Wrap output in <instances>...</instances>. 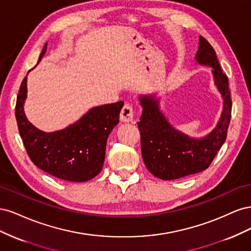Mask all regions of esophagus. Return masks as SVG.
I'll list each match as a JSON object with an SVG mask.
<instances>
[{"mask_svg": "<svg viewBox=\"0 0 251 251\" xmlns=\"http://www.w3.org/2000/svg\"><path fill=\"white\" fill-rule=\"evenodd\" d=\"M120 120L123 123H133L134 120V110L131 104L126 103L123 110L120 112Z\"/></svg>", "mask_w": 251, "mask_h": 251, "instance_id": "1", "label": "esophagus"}]
</instances>
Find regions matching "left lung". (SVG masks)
<instances>
[{"instance_id": "left-lung-1", "label": "left lung", "mask_w": 251, "mask_h": 251, "mask_svg": "<svg viewBox=\"0 0 251 251\" xmlns=\"http://www.w3.org/2000/svg\"><path fill=\"white\" fill-rule=\"evenodd\" d=\"M201 66L211 68L215 85L223 100V110L216 127L202 138H194L173 126L160 110L156 94L140 95L142 115L137 125L141 136V153L147 169L155 177L175 180L206 170L226 140L231 117L228 78L223 73L210 44L199 37L195 56Z\"/></svg>"}]
</instances>
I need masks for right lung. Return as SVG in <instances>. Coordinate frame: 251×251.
Masks as SVG:
<instances>
[{
	"label": "right lung",
	"mask_w": 251,
	"mask_h": 251,
	"mask_svg": "<svg viewBox=\"0 0 251 251\" xmlns=\"http://www.w3.org/2000/svg\"><path fill=\"white\" fill-rule=\"evenodd\" d=\"M46 50L47 43L39 63ZM26 98L27 76L19 90L16 118L31 161L42 171L62 180L86 182L97 176L103 166L109 135L119 123L124 101L94 107L63 130L47 133L39 130L27 119L24 111Z\"/></svg>",
	"instance_id": "add662e5"
}]
</instances>
